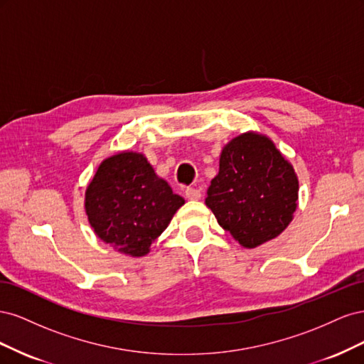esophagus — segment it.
Segmentation results:
<instances>
[{
	"mask_svg": "<svg viewBox=\"0 0 364 364\" xmlns=\"http://www.w3.org/2000/svg\"><path fill=\"white\" fill-rule=\"evenodd\" d=\"M185 196L188 200H199L202 197V193H200V190L194 188V186H188V188L185 190Z\"/></svg>",
	"mask_w": 364,
	"mask_h": 364,
	"instance_id": "1",
	"label": "esophagus"
}]
</instances>
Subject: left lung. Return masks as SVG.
Returning a JSON list of instances; mask_svg holds the SVG:
<instances>
[{
  "label": "left lung",
  "instance_id": "obj_1",
  "mask_svg": "<svg viewBox=\"0 0 364 364\" xmlns=\"http://www.w3.org/2000/svg\"><path fill=\"white\" fill-rule=\"evenodd\" d=\"M297 191L293 165L272 139L246 132L223 147L205 203L220 226L252 249L277 238L290 225Z\"/></svg>",
  "mask_w": 364,
  "mask_h": 364
}]
</instances>
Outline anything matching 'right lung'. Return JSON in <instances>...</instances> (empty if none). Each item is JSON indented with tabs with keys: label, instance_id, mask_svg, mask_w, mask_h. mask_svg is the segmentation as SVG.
<instances>
[{
	"label": "right lung",
	"instance_id": "add662e5",
	"mask_svg": "<svg viewBox=\"0 0 364 364\" xmlns=\"http://www.w3.org/2000/svg\"><path fill=\"white\" fill-rule=\"evenodd\" d=\"M185 203L142 153L106 158L85 193V209L95 235L121 253L144 257Z\"/></svg>",
	"mask_w": 364,
	"mask_h": 364
}]
</instances>
